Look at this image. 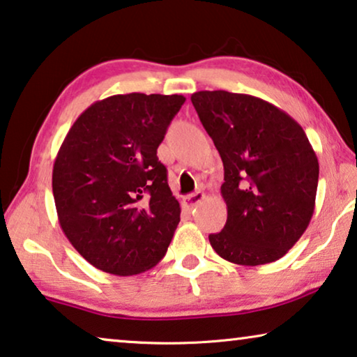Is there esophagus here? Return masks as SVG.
<instances>
[{
    "instance_id": "1",
    "label": "esophagus",
    "mask_w": 357,
    "mask_h": 357,
    "mask_svg": "<svg viewBox=\"0 0 357 357\" xmlns=\"http://www.w3.org/2000/svg\"><path fill=\"white\" fill-rule=\"evenodd\" d=\"M203 199H204V193H201V191H195V193L188 195L187 198H183V204H185V208L193 209V208H196V206H198V203H201V201H203Z\"/></svg>"
}]
</instances>
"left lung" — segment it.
I'll return each instance as SVG.
<instances>
[{"label":"left lung","instance_id":"1","mask_svg":"<svg viewBox=\"0 0 357 357\" xmlns=\"http://www.w3.org/2000/svg\"><path fill=\"white\" fill-rule=\"evenodd\" d=\"M222 162L227 222L211 234L225 261L280 259L306 231L316 206L319 161L303 127L261 98L224 90L191 95Z\"/></svg>","mask_w":357,"mask_h":357}]
</instances>
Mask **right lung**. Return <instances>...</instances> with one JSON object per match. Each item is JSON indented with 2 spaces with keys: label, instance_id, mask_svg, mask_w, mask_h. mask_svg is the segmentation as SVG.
<instances>
[{
  "label": "right lung",
  "instance_id": "right-lung-1",
  "mask_svg": "<svg viewBox=\"0 0 357 357\" xmlns=\"http://www.w3.org/2000/svg\"><path fill=\"white\" fill-rule=\"evenodd\" d=\"M182 95L128 93L93 102L53 167L59 225L91 266L137 275L162 259L180 222L158 146Z\"/></svg>",
  "mask_w": 357,
  "mask_h": 357
}]
</instances>
